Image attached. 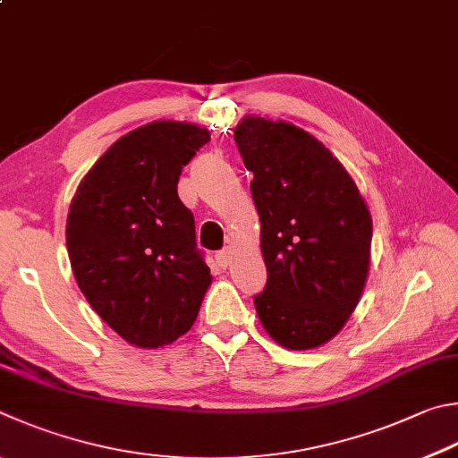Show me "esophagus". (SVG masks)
<instances>
[{"label":"esophagus","instance_id":"esophagus-1","mask_svg":"<svg viewBox=\"0 0 458 458\" xmlns=\"http://www.w3.org/2000/svg\"><path fill=\"white\" fill-rule=\"evenodd\" d=\"M216 262H218L220 268H226V266L232 262V250H230V248H224V250L216 252Z\"/></svg>","mask_w":458,"mask_h":458}]
</instances>
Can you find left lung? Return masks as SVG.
I'll list each match as a JSON object with an SVG mask.
<instances>
[{"label":"left lung","mask_w":458,"mask_h":458,"mask_svg":"<svg viewBox=\"0 0 458 458\" xmlns=\"http://www.w3.org/2000/svg\"><path fill=\"white\" fill-rule=\"evenodd\" d=\"M254 174L268 272L254 306L266 332L290 351L335 338L359 304L370 266L367 202L328 148L288 122L246 115L234 130Z\"/></svg>","instance_id":"1"}]
</instances>
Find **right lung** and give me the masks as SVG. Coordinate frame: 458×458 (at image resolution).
I'll use <instances>...</instances> for the list:
<instances>
[{
  "label": "right lung",
  "instance_id": "right-lung-1",
  "mask_svg": "<svg viewBox=\"0 0 458 458\" xmlns=\"http://www.w3.org/2000/svg\"><path fill=\"white\" fill-rule=\"evenodd\" d=\"M210 131L160 120L106 149L70 204L65 242L81 294L126 343L160 348L192 328L212 276L194 216L178 198L182 168Z\"/></svg>",
  "mask_w": 458,
  "mask_h": 458
}]
</instances>
